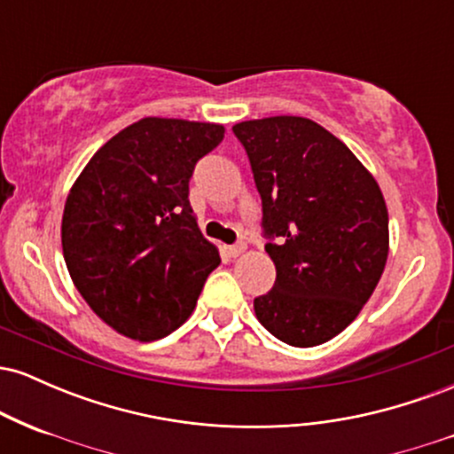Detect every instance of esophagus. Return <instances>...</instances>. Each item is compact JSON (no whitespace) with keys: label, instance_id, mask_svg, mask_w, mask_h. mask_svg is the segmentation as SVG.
<instances>
[{"label":"esophagus","instance_id":"34e87169","mask_svg":"<svg viewBox=\"0 0 454 454\" xmlns=\"http://www.w3.org/2000/svg\"><path fill=\"white\" fill-rule=\"evenodd\" d=\"M245 249H247V245H245V243H234V245H231V247H226V252H228V256H231V258H239L245 252Z\"/></svg>","mask_w":454,"mask_h":454}]
</instances>
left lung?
<instances>
[{
  "label": "left lung",
  "mask_w": 454,
  "mask_h": 454,
  "mask_svg": "<svg viewBox=\"0 0 454 454\" xmlns=\"http://www.w3.org/2000/svg\"><path fill=\"white\" fill-rule=\"evenodd\" d=\"M262 198L267 254L278 278L254 311L270 335L320 346L361 314L388 258L382 190L340 138L293 114L232 128Z\"/></svg>",
  "instance_id": "1"
}]
</instances>
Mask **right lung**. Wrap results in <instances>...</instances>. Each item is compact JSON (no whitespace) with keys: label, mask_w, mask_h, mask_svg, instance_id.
<instances>
[{"label":"right lung","mask_w":454,"mask_h":454,"mask_svg":"<svg viewBox=\"0 0 454 454\" xmlns=\"http://www.w3.org/2000/svg\"><path fill=\"white\" fill-rule=\"evenodd\" d=\"M220 123L145 117L102 145L67 194L66 267L93 314L137 341L161 340L194 311L220 252L192 211L196 161Z\"/></svg>","instance_id":"right-lung-1"}]
</instances>
